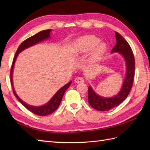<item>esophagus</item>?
Instances as JSON below:
<instances>
[{
  "instance_id": "34e87169",
  "label": "esophagus",
  "mask_w": 150,
  "mask_h": 150,
  "mask_svg": "<svg viewBox=\"0 0 150 150\" xmlns=\"http://www.w3.org/2000/svg\"><path fill=\"white\" fill-rule=\"evenodd\" d=\"M84 79L81 77H77L75 79V82L77 84L82 83V82H84Z\"/></svg>"
}]
</instances>
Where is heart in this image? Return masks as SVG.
<instances>
[{
	"label": "heart",
	"instance_id": "1",
	"mask_svg": "<svg viewBox=\"0 0 150 150\" xmlns=\"http://www.w3.org/2000/svg\"><path fill=\"white\" fill-rule=\"evenodd\" d=\"M100 40L94 36L81 37L76 42L75 49L78 53H87L92 50L89 57V62L95 64L103 58L107 50V46L104 43H100Z\"/></svg>",
	"mask_w": 150,
	"mask_h": 150
}]
</instances>
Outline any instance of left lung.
I'll return each instance as SVG.
<instances>
[{"label":"left lung","mask_w":150,"mask_h":150,"mask_svg":"<svg viewBox=\"0 0 150 150\" xmlns=\"http://www.w3.org/2000/svg\"><path fill=\"white\" fill-rule=\"evenodd\" d=\"M117 44L111 52H119L124 57L126 63V76L123 82L122 89L119 94L111 98H104L95 93L91 87L88 88V103L94 109L100 111L110 110L119 106L126 99L133 86L135 76V57L128 42L115 32Z\"/></svg>","instance_id":"1"}]
</instances>
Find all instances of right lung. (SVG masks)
<instances>
[{
  "label": "right lung",
  "instance_id": "add662e5",
  "mask_svg": "<svg viewBox=\"0 0 150 150\" xmlns=\"http://www.w3.org/2000/svg\"><path fill=\"white\" fill-rule=\"evenodd\" d=\"M51 31V30H43L42 31H40L38 33L35 34V35L31 37L30 38H28L26 40H25L23 41L21 44L20 46H18V49L16 52V53L15 55V57L13 58V62H12V65L11 67V71H10V81H11V84L13 88V93L15 95V96L16 98H17L18 101L23 105V106L27 108V109L30 111L31 112H32L33 113L37 115H39V116H46V115H48L52 114L53 113L57 108H59V105L60 104V102H61L62 97L64 96V94L65 91H66L67 89L69 88L71 83V81H70L68 84H66L64 86H63L62 88H60V90L57 92L55 95L52 97V99H51L48 103H47L46 104L42 106H30V105H28L24 103L20 98H19L17 95L16 94L15 91L14 90L13 88V80H12V73H13V66H14V64L15 62L16 58L18 56V54L21 52L22 50H24V49L27 48V47H30L31 46H33L34 44H35L38 42H40L43 40L47 39V38L50 37V33Z\"/></svg>",
  "mask_w": 150,
  "mask_h": 150
}]
</instances>
